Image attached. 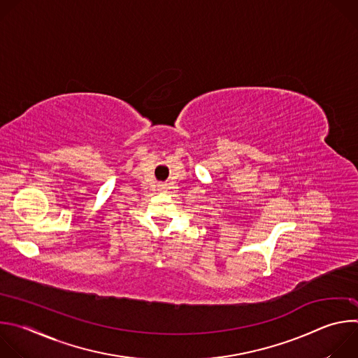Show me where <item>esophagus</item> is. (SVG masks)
I'll list each match as a JSON object with an SVG mask.
<instances>
[{
	"label": "esophagus",
	"instance_id": "obj_1",
	"mask_svg": "<svg viewBox=\"0 0 358 358\" xmlns=\"http://www.w3.org/2000/svg\"><path fill=\"white\" fill-rule=\"evenodd\" d=\"M164 188H166L164 185H160V189H164Z\"/></svg>",
	"mask_w": 358,
	"mask_h": 358
}]
</instances>
